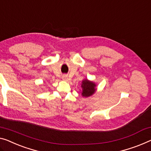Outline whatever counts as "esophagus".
Wrapping results in <instances>:
<instances>
[{"mask_svg":"<svg viewBox=\"0 0 151 151\" xmlns=\"http://www.w3.org/2000/svg\"><path fill=\"white\" fill-rule=\"evenodd\" d=\"M62 78L63 81H68V75H63L62 76Z\"/></svg>","mask_w":151,"mask_h":151,"instance_id":"1","label":"esophagus"}]
</instances>
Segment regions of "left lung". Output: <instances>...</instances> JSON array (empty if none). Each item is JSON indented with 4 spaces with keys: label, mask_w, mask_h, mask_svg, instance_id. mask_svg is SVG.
<instances>
[{
    "label": "left lung",
    "mask_w": 151,
    "mask_h": 151,
    "mask_svg": "<svg viewBox=\"0 0 151 151\" xmlns=\"http://www.w3.org/2000/svg\"><path fill=\"white\" fill-rule=\"evenodd\" d=\"M81 95L83 97L87 98L93 95L96 91V84L93 81H89L87 78L83 80L81 83Z\"/></svg>",
    "instance_id": "8db88e82"
}]
</instances>
